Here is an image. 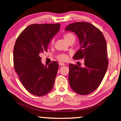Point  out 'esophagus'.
<instances>
[{
    "mask_svg": "<svg viewBox=\"0 0 121 121\" xmlns=\"http://www.w3.org/2000/svg\"><path fill=\"white\" fill-rule=\"evenodd\" d=\"M59 65H60V66H64L65 65V64L62 63V62H59Z\"/></svg>",
    "mask_w": 121,
    "mask_h": 121,
    "instance_id": "obj_1",
    "label": "esophagus"
}]
</instances>
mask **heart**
<instances>
[{"label":"heart","instance_id":"b5f03b06","mask_svg":"<svg viewBox=\"0 0 121 121\" xmlns=\"http://www.w3.org/2000/svg\"><path fill=\"white\" fill-rule=\"evenodd\" d=\"M64 39L66 42H68V41H69L70 39H75V37L73 34H69H69L64 35ZM57 59L59 61H66L68 60V56L65 55V54H61V55H60L57 56Z\"/></svg>","mask_w":121,"mask_h":121}]
</instances>
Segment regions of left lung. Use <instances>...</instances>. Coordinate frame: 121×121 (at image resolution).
I'll return each mask as SVG.
<instances>
[{
    "label": "left lung",
    "mask_w": 121,
    "mask_h": 121,
    "mask_svg": "<svg viewBox=\"0 0 121 121\" xmlns=\"http://www.w3.org/2000/svg\"><path fill=\"white\" fill-rule=\"evenodd\" d=\"M65 30L74 32L79 39L80 49L73 58L84 60V67L69 64V84L77 93L89 94L98 88L108 69L106 40L100 30L87 22L72 23Z\"/></svg>",
    "instance_id": "8db88e82"
}]
</instances>
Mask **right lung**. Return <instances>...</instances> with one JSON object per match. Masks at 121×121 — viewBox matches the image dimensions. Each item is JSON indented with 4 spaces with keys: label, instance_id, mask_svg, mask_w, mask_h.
Masks as SVG:
<instances>
[{
    "label": "right lung",
    "instance_id": "add662e5",
    "mask_svg": "<svg viewBox=\"0 0 121 121\" xmlns=\"http://www.w3.org/2000/svg\"><path fill=\"white\" fill-rule=\"evenodd\" d=\"M60 29V24H34L19 35L13 48V64L20 81L27 91L37 96L49 93L53 87L59 69L57 62L48 65L40 55Z\"/></svg>",
    "mask_w": 121,
    "mask_h": 121
}]
</instances>
